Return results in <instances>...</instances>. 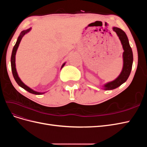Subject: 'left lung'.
<instances>
[{"label": "left lung", "instance_id": "8db88e82", "mask_svg": "<svg viewBox=\"0 0 147 147\" xmlns=\"http://www.w3.org/2000/svg\"><path fill=\"white\" fill-rule=\"evenodd\" d=\"M113 30L117 33L123 45L124 50L123 55V67L121 74L118 78L115 80L105 84L104 88L105 90H114V89L121 86L123 83L127 80L131 72L133 62L132 51L126 33L122 29L116 27H113Z\"/></svg>", "mask_w": 147, "mask_h": 147}]
</instances>
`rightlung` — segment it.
Returning a JSON list of instances; mask_svg holds the SVG:
<instances>
[{
  "label": "right lung",
  "instance_id": "obj_1",
  "mask_svg": "<svg viewBox=\"0 0 147 147\" xmlns=\"http://www.w3.org/2000/svg\"><path fill=\"white\" fill-rule=\"evenodd\" d=\"M31 28H29L27 30H23L22 31V32H21L20 36L18 37V40L16 42V44L15 45L14 47H13V51H12V53H11V71H12V74H13V77H14L15 81L16 82V83H18V84L20 86H21V88H24L25 90H26L27 91H28L29 92H30L32 93V94H37V95H40V94H44L45 92H37V91H35L34 90H32V89H30V88H29L28 86H26L25 84L23 83V82H22L20 78H19L18 75V74H17V72H16V65H15V55H16V51H17V49L18 48V46H19V44L22 38L23 37L24 35L27 34L28 32H29V31L30 30ZM65 63L63 64V65H62L61 67V69L63 67L64 65H65Z\"/></svg>",
  "mask_w": 147,
  "mask_h": 147
}]
</instances>
